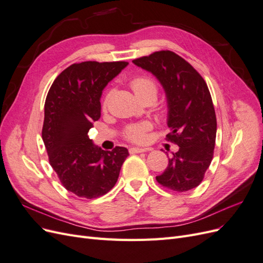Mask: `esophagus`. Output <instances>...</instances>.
Instances as JSON below:
<instances>
[{
  "mask_svg": "<svg viewBox=\"0 0 263 263\" xmlns=\"http://www.w3.org/2000/svg\"><path fill=\"white\" fill-rule=\"evenodd\" d=\"M150 150V148H139V147H135V148H130L129 153L130 154H140V153H146V151Z\"/></svg>",
  "mask_w": 263,
  "mask_h": 263,
  "instance_id": "obj_1",
  "label": "esophagus"
}]
</instances>
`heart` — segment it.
<instances>
[{
  "label": "heart",
  "instance_id": "1",
  "mask_svg": "<svg viewBox=\"0 0 263 263\" xmlns=\"http://www.w3.org/2000/svg\"><path fill=\"white\" fill-rule=\"evenodd\" d=\"M130 87L139 100L149 98V97L156 99L157 93H158V87L156 82L154 81V79H151L147 76H139V77L134 78L130 81ZM109 95L110 94L107 93L104 97V99H103V103H102L103 107H106L109 100ZM150 128H151V124L147 122L141 123V124H134L126 127L124 135L128 140L140 144V142H144L146 140L147 132Z\"/></svg>",
  "mask_w": 263,
  "mask_h": 263
}]
</instances>
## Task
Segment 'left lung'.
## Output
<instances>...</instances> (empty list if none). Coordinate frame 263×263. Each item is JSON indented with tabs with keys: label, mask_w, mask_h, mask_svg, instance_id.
<instances>
[{
	"label": "left lung",
	"mask_w": 263,
	"mask_h": 263,
	"mask_svg": "<svg viewBox=\"0 0 263 263\" xmlns=\"http://www.w3.org/2000/svg\"><path fill=\"white\" fill-rule=\"evenodd\" d=\"M163 86L168 103L166 140L179 146L164 172L156 179L166 189L186 192L200 185L212 162L216 140V115L208 84L179 54L156 51L133 60Z\"/></svg>",
	"instance_id": "1"
}]
</instances>
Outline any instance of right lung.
<instances>
[{
  "mask_svg": "<svg viewBox=\"0 0 263 263\" xmlns=\"http://www.w3.org/2000/svg\"><path fill=\"white\" fill-rule=\"evenodd\" d=\"M126 61L73 63L55 78L45 102L42 136L50 165L69 192L95 198L117 182L128 150H102L87 136L101 116L102 91Z\"/></svg>",
  "mask_w": 263,
  "mask_h": 263,
  "instance_id": "add662e5",
  "label": "right lung"
}]
</instances>
